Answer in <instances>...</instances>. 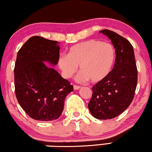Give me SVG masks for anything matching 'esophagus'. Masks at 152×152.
Segmentation results:
<instances>
[{"label": "esophagus", "instance_id": "34e87169", "mask_svg": "<svg viewBox=\"0 0 152 152\" xmlns=\"http://www.w3.org/2000/svg\"><path fill=\"white\" fill-rule=\"evenodd\" d=\"M80 88V86H77V85H74V90H78Z\"/></svg>", "mask_w": 152, "mask_h": 152}]
</instances>
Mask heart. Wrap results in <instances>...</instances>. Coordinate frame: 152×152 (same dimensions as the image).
Here are the masks:
<instances>
[{
	"mask_svg": "<svg viewBox=\"0 0 152 152\" xmlns=\"http://www.w3.org/2000/svg\"><path fill=\"white\" fill-rule=\"evenodd\" d=\"M116 56L112 44L91 39L72 46L67 56H60L58 64L65 78H70L79 65L81 72L76 76L77 81L99 83L111 73Z\"/></svg>",
	"mask_w": 152,
	"mask_h": 152,
	"instance_id": "obj_1",
	"label": "heart"
}]
</instances>
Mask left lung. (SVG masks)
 Masks as SVG:
<instances>
[{"label":"left lung","instance_id":"obj_1","mask_svg":"<svg viewBox=\"0 0 152 152\" xmlns=\"http://www.w3.org/2000/svg\"><path fill=\"white\" fill-rule=\"evenodd\" d=\"M99 33L109 38L116 51V61L111 73L93 87L88 108L98 119L115 118L132 102L137 85V68L134 49L128 40L110 30Z\"/></svg>","mask_w":152,"mask_h":152}]
</instances>
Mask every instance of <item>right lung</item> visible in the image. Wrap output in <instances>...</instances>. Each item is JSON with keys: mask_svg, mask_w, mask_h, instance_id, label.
<instances>
[{"mask_svg": "<svg viewBox=\"0 0 152 152\" xmlns=\"http://www.w3.org/2000/svg\"><path fill=\"white\" fill-rule=\"evenodd\" d=\"M58 42L39 36L29 38L19 50L14 68L15 96L31 118L49 121L57 119L66 96L73 86L53 67L58 63Z\"/></svg>", "mask_w": 152, "mask_h": 152, "instance_id": "add662e5", "label": "right lung"}]
</instances>
